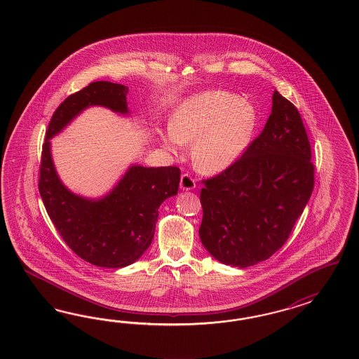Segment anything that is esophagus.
Wrapping results in <instances>:
<instances>
[{"mask_svg": "<svg viewBox=\"0 0 359 359\" xmlns=\"http://www.w3.org/2000/svg\"><path fill=\"white\" fill-rule=\"evenodd\" d=\"M196 187V180L191 176V175L188 174V172H185V174L182 175V179H180V188L183 189V191H189V189H194Z\"/></svg>", "mask_w": 359, "mask_h": 359, "instance_id": "obj_1", "label": "esophagus"}]
</instances>
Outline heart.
I'll return each instance as SVG.
<instances>
[{"mask_svg": "<svg viewBox=\"0 0 359 359\" xmlns=\"http://www.w3.org/2000/svg\"><path fill=\"white\" fill-rule=\"evenodd\" d=\"M255 120V109L248 101L226 90H207L184 101L175 111L170 130L159 137L174 152L194 142L191 154L196 167L218 172L246 149Z\"/></svg>", "mask_w": 359, "mask_h": 359, "instance_id": "b5f03b06", "label": "heart"}]
</instances>
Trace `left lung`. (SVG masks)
<instances>
[{"label": "left lung", "mask_w": 359, "mask_h": 359, "mask_svg": "<svg viewBox=\"0 0 359 359\" xmlns=\"http://www.w3.org/2000/svg\"><path fill=\"white\" fill-rule=\"evenodd\" d=\"M299 110L275 90L261 134L221 174L203 180L198 234L217 261L249 267L282 248L312 195L315 165Z\"/></svg>", "instance_id": "1"}]
</instances>
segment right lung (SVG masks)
<instances>
[{
    "label": "right lung",
    "instance_id": "add662e5",
    "mask_svg": "<svg viewBox=\"0 0 359 359\" xmlns=\"http://www.w3.org/2000/svg\"><path fill=\"white\" fill-rule=\"evenodd\" d=\"M128 92L122 84L95 81L65 98L48 123L39 168V194L62 238L81 259L108 269L129 266L149 249L158 208L177 194L180 170L131 165L109 195L88 200L69 192L57 177L50 140L88 107L128 113Z\"/></svg>",
    "mask_w": 359,
    "mask_h": 359
}]
</instances>
